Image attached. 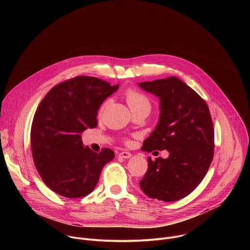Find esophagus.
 I'll return each instance as SVG.
<instances>
[{"label":"esophagus","mask_w":250,"mask_h":250,"mask_svg":"<svg viewBox=\"0 0 250 250\" xmlns=\"http://www.w3.org/2000/svg\"><path fill=\"white\" fill-rule=\"evenodd\" d=\"M119 157L125 158V159H128V158L131 157V154H130L129 152H127V151H123V152H121V153L119 154Z\"/></svg>","instance_id":"1"}]
</instances>
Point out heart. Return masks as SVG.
Listing matches in <instances>:
<instances>
[{"instance_id": "obj_1", "label": "heart", "mask_w": 250, "mask_h": 250, "mask_svg": "<svg viewBox=\"0 0 250 250\" xmlns=\"http://www.w3.org/2000/svg\"><path fill=\"white\" fill-rule=\"evenodd\" d=\"M125 100L129 105L130 110L136 111V110H141V109H146L150 110V101L149 99L144 95L142 93L134 90V89H128L125 92ZM105 104H103L101 108V111H103L104 106Z\"/></svg>"}]
</instances>
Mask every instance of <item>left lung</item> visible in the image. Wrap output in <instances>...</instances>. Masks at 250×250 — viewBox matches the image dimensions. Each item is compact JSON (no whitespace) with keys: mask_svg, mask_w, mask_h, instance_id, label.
Wrapping results in <instances>:
<instances>
[{"mask_svg":"<svg viewBox=\"0 0 250 250\" xmlns=\"http://www.w3.org/2000/svg\"><path fill=\"white\" fill-rule=\"evenodd\" d=\"M138 86L159 98V120L142 150H167L152 161L139 182L146 196L175 202L188 196L204 179L213 157V127L206 102L175 76Z\"/></svg>","mask_w":250,"mask_h":250,"instance_id":"left-lung-1","label":"left lung"}]
</instances>
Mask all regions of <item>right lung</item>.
<instances>
[{"instance_id":"add662e5","label":"right lung","mask_w":250,"mask_h":250,"mask_svg":"<svg viewBox=\"0 0 250 250\" xmlns=\"http://www.w3.org/2000/svg\"><path fill=\"white\" fill-rule=\"evenodd\" d=\"M119 89L95 77L79 76L54 86L31 125V151L42 181L66 198H81L96 187L103 167L115 157L84 146L81 132L97 126L102 103Z\"/></svg>"}]
</instances>
